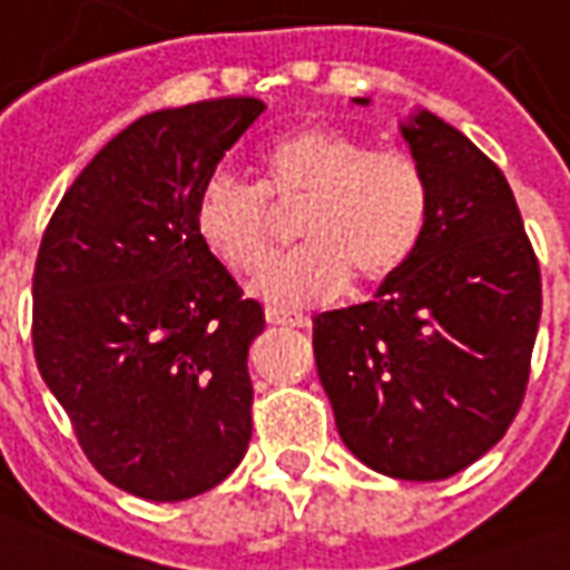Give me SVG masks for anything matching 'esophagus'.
Listing matches in <instances>:
<instances>
[{"label": "esophagus", "instance_id": "obj_1", "mask_svg": "<svg viewBox=\"0 0 570 570\" xmlns=\"http://www.w3.org/2000/svg\"><path fill=\"white\" fill-rule=\"evenodd\" d=\"M267 322H269V325H285V327H309V315L291 313V309H276V306H269Z\"/></svg>", "mask_w": 570, "mask_h": 570}]
</instances>
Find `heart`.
Wrapping results in <instances>:
<instances>
[{"label": "heart", "instance_id": "b5f03b06", "mask_svg": "<svg viewBox=\"0 0 570 570\" xmlns=\"http://www.w3.org/2000/svg\"><path fill=\"white\" fill-rule=\"evenodd\" d=\"M261 185L230 173L212 176L194 206V230L215 261L255 273L273 252L279 215L297 212L306 239L255 279L269 303H309L394 279L425 243L434 194L425 166L401 148L371 145L336 127H301L267 145Z\"/></svg>", "mask_w": 570, "mask_h": 570}]
</instances>
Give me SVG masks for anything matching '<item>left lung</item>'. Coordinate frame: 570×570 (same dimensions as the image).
I'll use <instances>...</instances> for the list:
<instances>
[{"label":"left lung","instance_id":"left-lung-1","mask_svg":"<svg viewBox=\"0 0 570 570\" xmlns=\"http://www.w3.org/2000/svg\"><path fill=\"white\" fill-rule=\"evenodd\" d=\"M404 139L434 194L425 243L373 301L315 315L313 352L352 455L428 483L464 471L513 425L541 264L504 173L468 136L416 111Z\"/></svg>","mask_w":570,"mask_h":570}]
</instances>
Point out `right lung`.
Segmentation results:
<instances>
[{"label":"right lung","instance_id":"obj_1","mask_svg":"<svg viewBox=\"0 0 570 570\" xmlns=\"http://www.w3.org/2000/svg\"><path fill=\"white\" fill-rule=\"evenodd\" d=\"M261 115L255 97L145 115L81 169L41 236V380L90 464L145 501L209 492L252 440L264 309L199 243L194 206Z\"/></svg>","mask_w":570,"mask_h":570}]
</instances>
